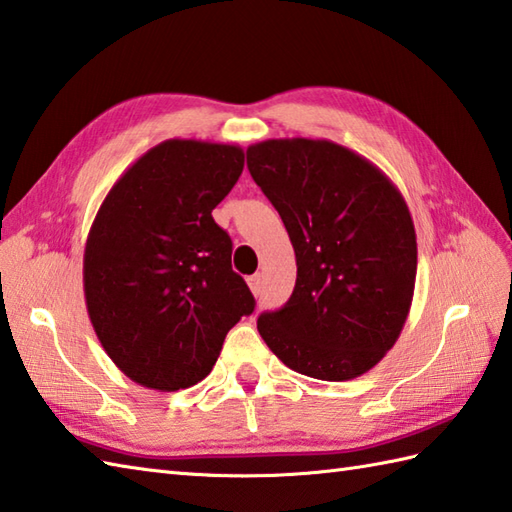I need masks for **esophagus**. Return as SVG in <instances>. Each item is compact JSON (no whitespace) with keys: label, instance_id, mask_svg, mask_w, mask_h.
<instances>
[{"label":"esophagus","instance_id":"obj_1","mask_svg":"<svg viewBox=\"0 0 512 512\" xmlns=\"http://www.w3.org/2000/svg\"><path fill=\"white\" fill-rule=\"evenodd\" d=\"M248 288H250V292H253V295L257 297L259 292H262V277H259V275L248 277Z\"/></svg>","mask_w":512,"mask_h":512}]
</instances>
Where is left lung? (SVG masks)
<instances>
[{"mask_svg":"<svg viewBox=\"0 0 512 512\" xmlns=\"http://www.w3.org/2000/svg\"><path fill=\"white\" fill-rule=\"evenodd\" d=\"M297 257L288 303L257 330L286 367L352 380L380 363L405 328L418 268L416 228L398 187L332 140L270 138L246 149Z\"/></svg>","mask_w":512,"mask_h":512,"instance_id":"left-lung-1","label":"left lung"}]
</instances>
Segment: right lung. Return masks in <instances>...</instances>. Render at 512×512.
I'll list each match as a JSON object with an SVG mask.
<instances>
[{"instance_id":"obj_1","label":"right lung","mask_w":512,"mask_h":512,"mask_svg":"<svg viewBox=\"0 0 512 512\" xmlns=\"http://www.w3.org/2000/svg\"><path fill=\"white\" fill-rule=\"evenodd\" d=\"M242 169L239 145L171 138L114 182L94 217L85 306L107 356L138 385L200 383L228 330L255 310L231 268V237L211 215Z\"/></svg>"}]
</instances>
